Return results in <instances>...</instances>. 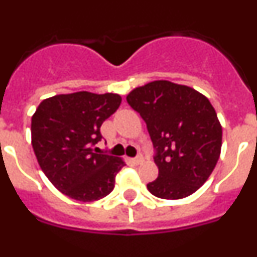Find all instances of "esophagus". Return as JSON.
Masks as SVG:
<instances>
[{"mask_svg":"<svg viewBox=\"0 0 257 257\" xmlns=\"http://www.w3.org/2000/svg\"><path fill=\"white\" fill-rule=\"evenodd\" d=\"M134 161H135V163L140 165V163L144 162V157H143L142 153H139V154H138V156L135 157V158H134Z\"/></svg>","mask_w":257,"mask_h":257,"instance_id":"esophagus-1","label":"esophagus"}]
</instances>
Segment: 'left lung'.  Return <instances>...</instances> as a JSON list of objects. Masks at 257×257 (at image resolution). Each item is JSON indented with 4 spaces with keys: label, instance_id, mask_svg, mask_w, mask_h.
<instances>
[{
    "label": "left lung",
    "instance_id": "left-lung-1",
    "mask_svg": "<svg viewBox=\"0 0 257 257\" xmlns=\"http://www.w3.org/2000/svg\"><path fill=\"white\" fill-rule=\"evenodd\" d=\"M127 103L147 123L158 178L149 192L162 199H181L206 183L221 151L222 128L210 100L194 88L153 81L134 88Z\"/></svg>",
    "mask_w": 257,
    "mask_h": 257
}]
</instances>
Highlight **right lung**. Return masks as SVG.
Listing matches in <instances>:
<instances>
[{
    "mask_svg": "<svg viewBox=\"0 0 257 257\" xmlns=\"http://www.w3.org/2000/svg\"><path fill=\"white\" fill-rule=\"evenodd\" d=\"M117 94L78 91L45 99L32 117V147L47 179L81 202L104 198L126 163L97 153L100 127L121 105Z\"/></svg>",
    "mask_w": 257,
    "mask_h": 257,
    "instance_id": "1",
    "label": "right lung"
}]
</instances>
